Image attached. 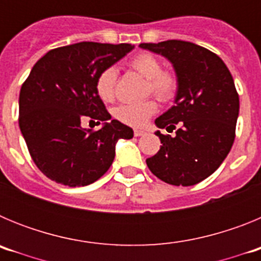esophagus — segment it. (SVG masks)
<instances>
[{"instance_id": "obj_1", "label": "esophagus", "mask_w": 261, "mask_h": 261, "mask_svg": "<svg viewBox=\"0 0 261 261\" xmlns=\"http://www.w3.org/2000/svg\"><path fill=\"white\" fill-rule=\"evenodd\" d=\"M146 135V130H142V129H135V136L136 137H141V136Z\"/></svg>"}]
</instances>
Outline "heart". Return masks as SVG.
I'll use <instances>...</instances> for the list:
<instances>
[{"mask_svg":"<svg viewBox=\"0 0 261 261\" xmlns=\"http://www.w3.org/2000/svg\"><path fill=\"white\" fill-rule=\"evenodd\" d=\"M129 66L136 70L138 74L147 80L146 90L151 93L161 102L171 100L177 93L179 81L174 71L162 70L159 60L151 53H140L133 57L129 62ZM117 70L114 66L106 68L98 75L95 82V89L99 98L105 102H111L115 98L116 89ZM156 106L154 99H145L141 102L124 103L115 108L114 115L119 121L130 126H141L147 119L156 112Z\"/></svg>","mask_w":261,"mask_h":261,"instance_id":"heart-1","label":"heart"}]
</instances>
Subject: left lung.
Instances as JSON below:
<instances>
[{"label": "left lung", "mask_w": 261, "mask_h": 261, "mask_svg": "<svg viewBox=\"0 0 261 261\" xmlns=\"http://www.w3.org/2000/svg\"><path fill=\"white\" fill-rule=\"evenodd\" d=\"M140 48L166 57L179 81L175 106L155 119L161 149L146 159L150 171L172 186H195L211 176L235 138L239 96L225 62L204 47L183 40L142 43Z\"/></svg>", "instance_id": "left-lung-1"}]
</instances>
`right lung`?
Segmentation results:
<instances>
[{
  "label": "right lung",
  "mask_w": 261,
  "mask_h": 261,
  "mask_svg": "<svg viewBox=\"0 0 261 261\" xmlns=\"http://www.w3.org/2000/svg\"><path fill=\"white\" fill-rule=\"evenodd\" d=\"M132 44L81 41L45 53L19 94V128L32 161L50 180L84 187L107 172L120 138L133 129L111 120L95 89L98 75L123 59ZM89 117L103 123L99 131L82 128Z\"/></svg>",
  "instance_id": "1"
}]
</instances>
